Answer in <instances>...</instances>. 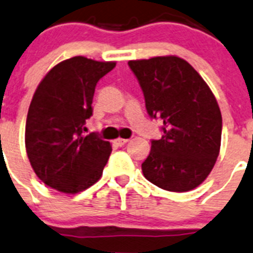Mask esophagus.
Instances as JSON below:
<instances>
[{"mask_svg": "<svg viewBox=\"0 0 253 253\" xmlns=\"http://www.w3.org/2000/svg\"><path fill=\"white\" fill-rule=\"evenodd\" d=\"M125 143H128V139H124V138H118V139L114 141V144H115L116 147H122Z\"/></svg>", "mask_w": 253, "mask_h": 253, "instance_id": "esophagus-1", "label": "esophagus"}]
</instances>
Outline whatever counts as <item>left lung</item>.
Returning <instances> with one entry per match:
<instances>
[{"instance_id": "left-lung-1", "label": "left lung", "mask_w": 253, "mask_h": 253, "mask_svg": "<svg viewBox=\"0 0 253 253\" xmlns=\"http://www.w3.org/2000/svg\"><path fill=\"white\" fill-rule=\"evenodd\" d=\"M128 65L143 90L148 115L164 123L163 137L151 141L142 164L144 178L165 191L196 188L219 156L223 120L216 98L180 57L159 56Z\"/></svg>"}]
</instances>
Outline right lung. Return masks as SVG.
Masks as SVG:
<instances>
[{"instance_id": "add662e5", "label": "right lung", "mask_w": 253, "mask_h": 253, "mask_svg": "<svg viewBox=\"0 0 253 253\" xmlns=\"http://www.w3.org/2000/svg\"><path fill=\"white\" fill-rule=\"evenodd\" d=\"M114 61L75 56L61 61L37 87L25 124V148L37 176L62 193H78L101 178L111 144L84 134L94 88Z\"/></svg>"}]
</instances>
